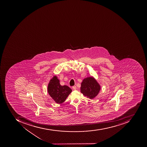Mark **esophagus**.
I'll list each match as a JSON object with an SVG mask.
<instances>
[{"label": "esophagus", "instance_id": "esophagus-1", "mask_svg": "<svg viewBox=\"0 0 147 147\" xmlns=\"http://www.w3.org/2000/svg\"><path fill=\"white\" fill-rule=\"evenodd\" d=\"M72 89L74 90H76V86H73L72 87Z\"/></svg>", "mask_w": 147, "mask_h": 147}]
</instances>
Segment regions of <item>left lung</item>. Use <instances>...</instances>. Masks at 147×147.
I'll list each match as a JSON object with an SVG mask.
<instances>
[{
	"label": "left lung",
	"mask_w": 147,
	"mask_h": 147,
	"mask_svg": "<svg viewBox=\"0 0 147 147\" xmlns=\"http://www.w3.org/2000/svg\"><path fill=\"white\" fill-rule=\"evenodd\" d=\"M100 86L94 78L87 77L84 79L81 83L80 91L84 95L93 99L99 93Z\"/></svg>",
	"instance_id": "obj_1"
}]
</instances>
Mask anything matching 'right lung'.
<instances>
[{
	"mask_svg": "<svg viewBox=\"0 0 147 147\" xmlns=\"http://www.w3.org/2000/svg\"><path fill=\"white\" fill-rule=\"evenodd\" d=\"M48 91L50 96L56 102L60 104L65 101L72 90L67 86H61L59 80L54 76L49 84Z\"/></svg>",
	"mask_w": 147,
	"mask_h": 147,
	"instance_id": "right-lung-1",
	"label": "right lung"
}]
</instances>
